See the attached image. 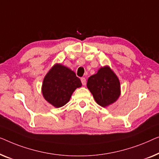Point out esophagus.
<instances>
[{"label":"esophagus","mask_w":159,"mask_h":159,"mask_svg":"<svg viewBox=\"0 0 159 159\" xmlns=\"http://www.w3.org/2000/svg\"><path fill=\"white\" fill-rule=\"evenodd\" d=\"M80 80H81V83H82V84L84 85V86H85V85L86 84V79H85V78H81V79H80Z\"/></svg>","instance_id":"34e87169"}]
</instances>
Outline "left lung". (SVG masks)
Wrapping results in <instances>:
<instances>
[{
	"mask_svg": "<svg viewBox=\"0 0 159 159\" xmlns=\"http://www.w3.org/2000/svg\"><path fill=\"white\" fill-rule=\"evenodd\" d=\"M87 88L96 102L103 107L117 101L120 95V83L109 66L102 67L97 73L89 78Z\"/></svg>",
	"mask_w": 159,
	"mask_h": 159,
	"instance_id": "8db88e82",
	"label": "left lung"
}]
</instances>
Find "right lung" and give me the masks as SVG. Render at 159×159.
Returning a JSON list of instances; mask_svg holds the SVG:
<instances>
[{"mask_svg":"<svg viewBox=\"0 0 159 159\" xmlns=\"http://www.w3.org/2000/svg\"><path fill=\"white\" fill-rule=\"evenodd\" d=\"M81 86V81L73 70L55 64L44 77L42 92L46 101L59 108L67 104L73 91Z\"/></svg>","mask_w":159,"mask_h":159,"instance_id":"obj_1","label":"right lung"}]
</instances>
